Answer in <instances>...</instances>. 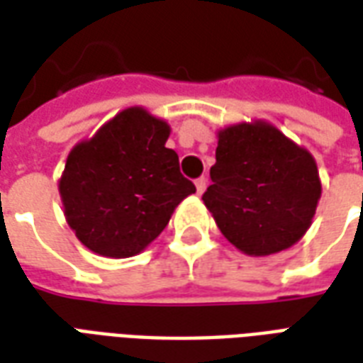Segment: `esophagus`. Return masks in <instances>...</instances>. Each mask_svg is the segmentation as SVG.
I'll list each match as a JSON object with an SVG mask.
<instances>
[{"label":"esophagus","instance_id":"34e87169","mask_svg":"<svg viewBox=\"0 0 363 363\" xmlns=\"http://www.w3.org/2000/svg\"><path fill=\"white\" fill-rule=\"evenodd\" d=\"M206 186H208V179H206V177H200V179L196 181V192H198V194H204Z\"/></svg>","mask_w":363,"mask_h":363}]
</instances>
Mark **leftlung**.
Masks as SVG:
<instances>
[{
	"label": "left lung",
	"mask_w": 363,
	"mask_h": 363,
	"mask_svg": "<svg viewBox=\"0 0 363 363\" xmlns=\"http://www.w3.org/2000/svg\"><path fill=\"white\" fill-rule=\"evenodd\" d=\"M206 208L229 243L249 257H268L296 245L311 228L320 198L309 151L264 120L218 132Z\"/></svg>",
	"instance_id": "8db88e82"
}]
</instances>
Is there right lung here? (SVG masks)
I'll list each match as a JSON object with an SVG mask.
<instances>
[{"label": "right lung", "mask_w": 363, "mask_h": 363, "mask_svg": "<svg viewBox=\"0 0 363 363\" xmlns=\"http://www.w3.org/2000/svg\"><path fill=\"white\" fill-rule=\"evenodd\" d=\"M169 134L165 120L130 106L69 151L60 198L67 225L89 251L108 259L140 255L196 192L179 155L165 147Z\"/></svg>", "instance_id": "obj_1"}]
</instances>
